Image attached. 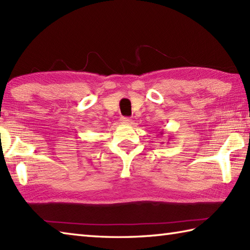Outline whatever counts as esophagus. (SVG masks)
<instances>
[{"mask_svg": "<svg viewBox=\"0 0 250 250\" xmlns=\"http://www.w3.org/2000/svg\"><path fill=\"white\" fill-rule=\"evenodd\" d=\"M121 121H122V124H125V125H131V124H132V120H131L130 118H125V117H122L121 118Z\"/></svg>", "mask_w": 250, "mask_h": 250, "instance_id": "obj_1", "label": "esophagus"}]
</instances>
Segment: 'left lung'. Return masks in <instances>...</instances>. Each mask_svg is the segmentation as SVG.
I'll use <instances>...</instances> for the list:
<instances>
[{"mask_svg": "<svg viewBox=\"0 0 250 250\" xmlns=\"http://www.w3.org/2000/svg\"><path fill=\"white\" fill-rule=\"evenodd\" d=\"M160 134H161V135H162V134H163V132H161V133H160Z\"/></svg>", "mask_w": 250, "mask_h": 250, "instance_id": "8db88e82", "label": "left lung"}]
</instances>
